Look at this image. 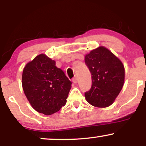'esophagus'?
I'll use <instances>...</instances> for the list:
<instances>
[{"label": "esophagus", "instance_id": "obj_1", "mask_svg": "<svg viewBox=\"0 0 146 146\" xmlns=\"http://www.w3.org/2000/svg\"><path fill=\"white\" fill-rule=\"evenodd\" d=\"M72 81H73V83L77 84V83H78V79H77L76 77H75V78H73V80H72Z\"/></svg>", "mask_w": 146, "mask_h": 146}]
</instances>
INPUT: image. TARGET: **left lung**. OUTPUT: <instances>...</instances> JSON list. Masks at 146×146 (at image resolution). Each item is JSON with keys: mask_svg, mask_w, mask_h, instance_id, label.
I'll return each mask as SVG.
<instances>
[{"mask_svg": "<svg viewBox=\"0 0 146 146\" xmlns=\"http://www.w3.org/2000/svg\"><path fill=\"white\" fill-rule=\"evenodd\" d=\"M84 60L92 75L91 88L84 93L86 101L98 108L109 106L123 86V64L104 46L92 50L86 55Z\"/></svg>", "mask_w": 146, "mask_h": 146, "instance_id": "1", "label": "left lung"}]
</instances>
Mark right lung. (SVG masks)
<instances>
[{
    "label": "right lung",
    "mask_w": 146,
    "mask_h": 146,
    "mask_svg": "<svg viewBox=\"0 0 146 146\" xmlns=\"http://www.w3.org/2000/svg\"><path fill=\"white\" fill-rule=\"evenodd\" d=\"M71 84L56 62L44 54L37 56L23 69L25 94L31 106L45 115L59 111L66 104Z\"/></svg>",
    "instance_id": "right-lung-1"
}]
</instances>
